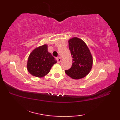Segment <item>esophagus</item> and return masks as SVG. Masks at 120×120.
I'll return each instance as SVG.
<instances>
[{
	"label": "esophagus",
	"instance_id": "obj_1",
	"mask_svg": "<svg viewBox=\"0 0 120 120\" xmlns=\"http://www.w3.org/2000/svg\"><path fill=\"white\" fill-rule=\"evenodd\" d=\"M57 61H58V63H60V62L61 61V57H58L57 58Z\"/></svg>",
	"mask_w": 120,
	"mask_h": 120
}]
</instances>
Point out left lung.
Returning <instances> with one entry per match:
<instances>
[{"mask_svg": "<svg viewBox=\"0 0 120 120\" xmlns=\"http://www.w3.org/2000/svg\"><path fill=\"white\" fill-rule=\"evenodd\" d=\"M68 48L73 58L72 66L65 73L73 79H80L90 73L93 65V57L88 46L77 37L68 40Z\"/></svg>", "mask_w": 120, "mask_h": 120, "instance_id": "obj_1", "label": "left lung"}]
</instances>
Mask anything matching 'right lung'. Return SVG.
I'll list each match as a JSON object with an SVG mask.
<instances>
[{"label":"right lung","instance_id":"add662e5","mask_svg":"<svg viewBox=\"0 0 120 120\" xmlns=\"http://www.w3.org/2000/svg\"><path fill=\"white\" fill-rule=\"evenodd\" d=\"M57 62V60L48 52V45L45 44L35 48L30 53L27 68L32 76L41 78L49 73L51 68Z\"/></svg>","mask_w":120,"mask_h":120}]
</instances>
